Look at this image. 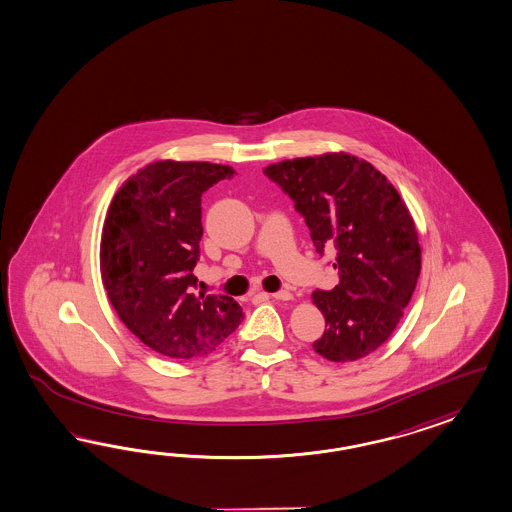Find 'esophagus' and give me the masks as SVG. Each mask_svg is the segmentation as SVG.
Returning a JSON list of instances; mask_svg holds the SVG:
<instances>
[{
    "instance_id": "esophagus-1",
    "label": "esophagus",
    "mask_w": 512,
    "mask_h": 512,
    "mask_svg": "<svg viewBox=\"0 0 512 512\" xmlns=\"http://www.w3.org/2000/svg\"><path fill=\"white\" fill-rule=\"evenodd\" d=\"M266 296H270V298H274V300H283V302L292 300V294L289 291L274 292V294H266Z\"/></svg>"
}]
</instances>
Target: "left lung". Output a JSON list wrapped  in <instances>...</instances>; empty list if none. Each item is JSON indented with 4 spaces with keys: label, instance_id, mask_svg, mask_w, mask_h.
I'll return each instance as SVG.
<instances>
[{
    "label": "left lung",
    "instance_id": "8db88e82",
    "mask_svg": "<svg viewBox=\"0 0 512 512\" xmlns=\"http://www.w3.org/2000/svg\"><path fill=\"white\" fill-rule=\"evenodd\" d=\"M304 216L318 253L333 246L339 283L313 292L326 318L315 352L356 361L384 345L412 300L421 272L415 223L395 186L345 152L294 158L264 169Z\"/></svg>",
    "mask_w": 512,
    "mask_h": 512
}]
</instances>
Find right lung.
Wrapping results in <instances>:
<instances>
[{"instance_id": "right-lung-1", "label": "right lung", "mask_w": 512, "mask_h": 512, "mask_svg": "<svg viewBox=\"0 0 512 512\" xmlns=\"http://www.w3.org/2000/svg\"><path fill=\"white\" fill-rule=\"evenodd\" d=\"M233 175V167L210 162H154L126 180L108 208L104 289L126 328L167 358L207 356L244 318L231 296L194 294L201 197Z\"/></svg>"}]
</instances>
